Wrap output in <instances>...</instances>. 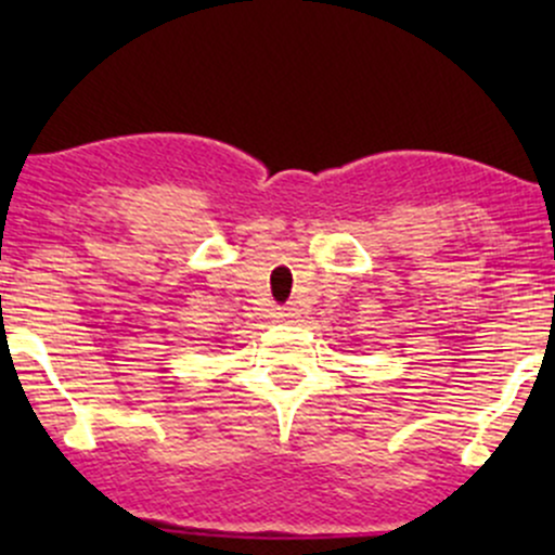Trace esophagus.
Here are the masks:
<instances>
[{"instance_id":"34e87169","label":"esophagus","mask_w":555,"mask_h":555,"mask_svg":"<svg viewBox=\"0 0 555 555\" xmlns=\"http://www.w3.org/2000/svg\"><path fill=\"white\" fill-rule=\"evenodd\" d=\"M282 318H295L297 313H295V308H282V313H279Z\"/></svg>"}]
</instances>
